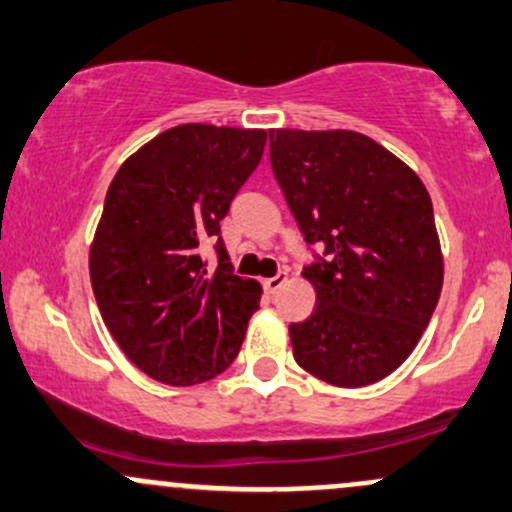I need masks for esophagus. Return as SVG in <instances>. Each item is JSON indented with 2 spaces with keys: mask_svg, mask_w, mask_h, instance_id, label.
Listing matches in <instances>:
<instances>
[{
  "mask_svg": "<svg viewBox=\"0 0 512 512\" xmlns=\"http://www.w3.org/2000/svg\"><path fill=\"white\" fill-rule=\"evenodd\" d=\"M286 281H289V276H286V272H279V274L269 276V279H264V289H267L269 293H276V291L281 289V286L286 284Z\"/></svg>",
  "mask_w": 512,
  "mask_h": 512,
  "instance_id": "1",
  "label": "esophagus"
}]
</instances>
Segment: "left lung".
<instances>
[{"instance_id":"left-lung-1","label":"left lung","mask_w":512,"mask_h":512,"mask_svg":"<svg viewBox=\"0 0 512 512\" xmlns=\"http://www.w3.org/2000/svg\"><path fill=\"white\" fill-rule=\"evenodd\" d=\"M269 161L322 257L303 269L317 303L291 322L293 358L337 387L378 383L407 361L443 289L433 204L419 175L358 132L272 129Z\"/></svg>"}]
</instances>
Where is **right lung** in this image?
<instances>
[{"instance_id": "add662e5", "label": "right lung", "mask_w": 512, "mask_h": 512, "mask_svg": "<svg viewBox=\"0 0 512 512\" xmlns=\"http://www.w3.org/2000/svg\"><path fill=\"white\" fill-rule=\"evenodd\" d=\"M267 132L178 125L132 154L105 195L88 269L117 346L149 378L197 385L233 363L262 286L233 274L221 219L262 161ZM214 242L207 270L198 248Z\"/></svg>"}]
</instances>
